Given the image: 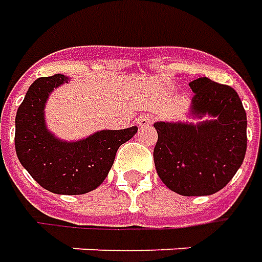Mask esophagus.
<instances>
[{
  "label": "esophagus",
  "mask_w": 262,
  "mask_h": 262,
  "mask_svg": "<svg viewBox=\"0 0 262 262\" xmlns=\"http://www.w3.org/2000/svg\"><path fill=\"white\" fill-rule=\"evenodd\" d=\"M155 122V116L151 115H142L139 118V126H149Z\"/></svg>",
  "instance_id": "esophagus-1"
}]
</instances>
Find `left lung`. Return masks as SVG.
I'll use <instances>...</instances> for the list:
<instances>
[{"label":"left lung","mask_w":262,"mask_h":262,"mask_svg":"<svg viewBox=\"0 0 262 262\" xmlns=\"http://www.w3.org/2000/svg\"><path fill=\"white\" fill-rule=\"evenodd\" d=\"M188 116L213 119L200 123L156 122L153 157L157 174L182 195H210L226 187L243 164L247 150V115L231 86L199 78Z\"/></svg>","instance_id":"1"}]
</instances>
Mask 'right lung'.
<instances>
[{"mask_svg": "<svg viewBox=\"0 0 262 262\" xmlns=\"http://www.w3.org/2000/svg\"><path fill=\"white\" fill-rule=\"evenodd\" d=\"M69 78L56 74L36 79L15 116L16 156L39 186L55 194H85L99 187L115 162L116 151L136 135L137 126L99 130L76 142H67L48 130L45 103L55 88Z\"/></svg>", "mask_w": 262, "mask_h": 262, "instance_id": "obj_1", "label": "right lung"}]
</instances>
